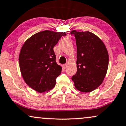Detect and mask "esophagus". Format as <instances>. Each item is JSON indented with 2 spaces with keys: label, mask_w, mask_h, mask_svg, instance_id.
<instances>
[{
  "label": "esophagus",
  "mask_w": 126,
  "mask_h": 126,
  "mask_svg": "<svg viewBox=\"0 0 126 126\" xmlns=\"http://www.w3.org/2000/svg\"><path fill=\"white\" fill-rule=\"evenodd\" d=\"M67 67V64H63V69H66V68Z\"/></svg>",
  "instance_id": "esophagus-1"
}]
</instances>
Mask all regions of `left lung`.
I'll return each mask as SVG.
<instances>
[{
  "label": "left lung",
  "instance_id": "left-lung-1",
  "mask_svg": "<svg viewBox=\"0 0 126 126\" xmlns=\"http://www.w3.org/2000/svg\"><path fill=\"white\" fill-rule=\"evenodd\" d=\"M77 46V72L72 79L75 87L84 93L97 89L103 81L109 66L105 45L90 32L73 30Z\"/></svg>",
  "mask_w": 126,
  "mask_h": 126
}]
</instances>
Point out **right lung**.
Instances as JSON below:
<instances>
[{
  "instance_id": "1",
  "label": "right lung",
  "mask_w": 126,
  "mask_h": 126,
  "mask_svg": "<svg viewBox=\"0 0 126 126\" xmlns=\"http://www.w3.org/2000/svg\"><path fill=\"white\" fill-rule=\"evenodd\" d=\"M66 35L65 32L45 30L32 36L22 47L19 61L23 79L39 93L48 92L55 86L62 68L56 62L53 47Z\"/></svg>"
}]
</instances>
